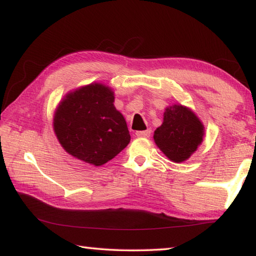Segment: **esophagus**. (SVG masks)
Wrapping results in <instances>:
<instances>
[{"mask_svg": "<svg viewBox=\"0 0 256 256\" xmlns=\"http://www.w3.org/2000/svg\"><path fill=\"white\" fill-rule=\"evenodd\" d=\"M136 134L138 138H149L151 134V131L150 130H146V131H138Z\"/></svg>", "mask_w": 256, "mask_h": 256, "instance_id": "obj_1", "label": "esophagus"}]
</instances>
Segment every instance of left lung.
I'll return each mask as SVG.
<instances>
[{
    "instance_id": "left-lung-1",
    "label": "left lung",
    "mask_w": 256,
    "mask_h": 256,
    "mask_svg": "<svg viewBox=\"0 0 256 256\" xmlns=\"http://www.w3.org/2000/svg\"><path fill=\"white\" fill-rule=\"evenodd\" d=\"M204 126L190 108L172 105L164 112V122L156 130L154 138L158 148L174 162H183L201 144Z\"/></svg>"
}]
</instances>
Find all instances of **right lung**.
I'll return each instance as SVG.
<instances>
[{
	"label": "right lung",
	"mask_w": 256,
	"mask_h": 256,
	"mask_svg": "<svg viewBox=\"0 0 256 256\" xmlns=\"http://www.w3.org/2000/svg\"><path fill=\"white\" fill-rule=\"evenodd\" d=\"M114 92L102 84L68 92L54 115V132L68 154L102 166L130 144L126 122L114 106Z\"/></svg>",
	"instance_id": "right-lung-1"
}]
</instances>
